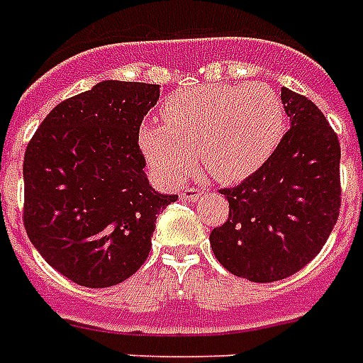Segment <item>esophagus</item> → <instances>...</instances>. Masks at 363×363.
Returning a JSON list of instances; mask_svg holds the SVG:
<instances>
[{
  "label": "esophagus",
  "mask_w": 363,
  "mask_h": 363,
  "mask_svg": "<svg viewBox=\"0 0 363 363\" xmlns=\"http://www.w3.org/2000/svg\"><path fill=\"white\" fill-rule=\"evenodd\" d=\"M199 196H201V188H184L181 192V199H184V201H196V199H199Z\"/></svg>",
  "instance_id": "obj_1"
}]
</instances>
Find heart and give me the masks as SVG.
<instances>
[{
    "label": "heart",
    "instance_id": "1",
    "mask_svg": "<svg viewBox=\"0 0 363 363\" xmlns=\"http://www.w3.org/2000/svg\"><path fill=\"white\" fill-rule=\"evenodd\" d=\"M164 124L147 122L139 147L165 184H179L196 167V154L218 182H241L279 147L286 111L264 82L207 84L173 94L162 111Z\"/></svg>",
    "mask_w": 363,
    "mask_h": 363
}]
</instances>
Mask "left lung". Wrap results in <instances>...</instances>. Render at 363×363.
Here are the masks:
<instances>
[{
  "label": "left lung",
  "mask_w": 363,
  "mask_h": 363,
  "mask_svg": "<svg viewBox=\"0 0 363 363\" xmlns=\"http://www.w3.org/2000/svg\"><path fill=\"white\" fill-rule=\"evenodd\" d=\"M290 130L256 173L220 194L228 220L211 232V248L230 273L273 282L298 273L320 252L339 216L341 147L311 99L282 88Z\"/></svg>",
  "instance_id": "obj_1"
}]
</instances>
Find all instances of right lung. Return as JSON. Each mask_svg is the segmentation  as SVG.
<instances>
[{"label":"right lung","mask_w":363,"mask_h":363,"mask_svg":"<svg viewBox=\"0 0 363 363\" xmlns=\"http://www.w3.org/2000/svg\"><path fill=\"white\" fill-rule=\"evenodd\" d=\"M158 84L104 81L54 107L24 156V226L48 265L88 288L115 286L150 252L156 218L179 196L145 175L139 125Z\"/></svg>","instance_id":"obj_1"}]
</instances>
